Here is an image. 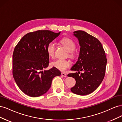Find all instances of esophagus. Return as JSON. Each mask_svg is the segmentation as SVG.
Listing matches in <instances>:
<instances>
[{
  "label": "esophagus",
  "instance_id": "esophagus-1",
  "mask_svg": "<svg viewBox=\"0 0 122 122\" xmlns=\"http://www.w3.org/2000/svg\"><path fill=\"white\" fill-rule=\"evenodd\" d=\"M61 75L62 76H63V77H67V75H66V74H65V73H64V72H62L61 74Z\"/></svg>",
  "mask_w": 122,
  "mask_h": 122
}]
</instances>
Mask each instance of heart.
<instances>
[{"instance_id":"heart-1","label":"heart","mask_w":122,"mask_h":122,"mask_svg":"<svg viewBox=\"0 0 122 122\" xmlns=\"http://www.w3.org/2000/svg\"><path fill=\"white\" fill-rule=\"evenodd\" d=\"M60 43L65 47L68 52H70L69 56L71 57H74V55L72 52L75 50L76 46L73 41L69 38H64L60 40ZM55 49H56V45L54 42L52 41L48 43L46 48V51L49 57H53L54 56ZM51 65L52 67L61 71H65L70 67L71 62L68 60H56L51 62Z\"/></svg>"}]
</instances>
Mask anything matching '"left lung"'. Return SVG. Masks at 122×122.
I'll return each instance as SVG.
<instances>
[{"label":"left lung","instance_id":"8db88e82","mask_svg":"<svg viewBox=\"0 0 122 122\" xmlns=\"http://www.w3.org/2000/svg\"><path fill=\"white\" fill-rule=\"evenodd\" d=\"M73 33L80 48L78 61L71 70L78 72L70 73L68 76L76 80L75 86L71 88L72 93L86 95L96 90L104 79L107 59L102 44L97 38L82 30ZM82 71L85 72L79 76V71Z\"/></svg>","mask_w":122,"mask_h":122}]
</instances>
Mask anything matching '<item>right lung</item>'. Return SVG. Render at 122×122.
<instances>
[{
  "mask_svg": "<svg viewBox=\"0 0 122 122\" xmlns=\"http://www.w3.org/2000/svg\"><path fill=\"white\" fill-rule=\"evenodd\" d=\"M48 30L29 32L17 44L13 54V75L18 86L30 97H36L49 90L54 77L60 76V70H48L47 45L60 35Z\"/></svg>",
  "mask_w": 122,
  "mask_h": 122,
  "instance_id": "add662e5",
  "label": "right lung"
}]
</instances>
